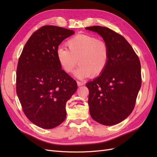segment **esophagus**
<instances>
[{"mask_svg":"<svg viewBox=\"0 0 157 157\" xmlns=\"http://www.w3.org/2000/svg\"><path fill=\"white\" fill-rule=\"evenodd\" d=\"M77 85L78 86H82V85H84V83L82 82H80V81H77Z\"/></svg>","mask_w":157,"mask_h":157,"instance_id":"1","label":"esophagus"}]
</instances>
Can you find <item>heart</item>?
Listing matches in <instances>:
<instances>
[{
  "mask_svg": "<svg viewBox=\"0 0 157 157\" xmlns=\"http://www.w3.org/2000/svg\"><path fill=\"white\" fill-rule=\"evenodd\" d=\"M69 50L63 47L56 50L58 62L66 73H71L75 66L76 77L82 79L100 75L107 68L110 52L107 42L99 40L96 36L78 34L67 42Z\"/></svg>",
  "mask_w": 157,
  "mask_h": 157,
  "instance_id": "obj_1",
  "label": "heart"
}]
</instances>
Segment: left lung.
Wrapping results in <instances>:
<instances>
[{
    "mask_svg": "<svg viewBox=\"0 0 157 157\" xmlns=\"http://www.w3.org/2000/svg\"><path fill=\"white\" fill-rule=\"evenodd\" d=\"M86 29L98 33L109 46L110 58L103 73L86 84L89 90L90 114L106 126L117 124L134 109L141 86L138 56L124 36L106 27Z\"/></svg>",
    "mask_w": 157,
    "mask_h": 157,
    "instance_id": "obj_1",
    "label": "left lung"
}]
</instances>
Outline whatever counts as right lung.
<instances>
[{
  "mask_svg": "<svg viewBox=\"0 0 157 157\" xmlns=\"http://www.w3.org/2000/svg\"><path fill=\"white\" fill-rule=\"evenodd\" d=\"M73 30L54 25L39 28L26 42L18 60L16 93L25 116L37 126L51 129L66 118V103L77 82L61 69L56 50Z\"/></svg>",
  "mask_w": 157,
  "mask_h": 157,
  "instance_id": "right-lung-1",
  "label": "right lung"
}]
</instances>
